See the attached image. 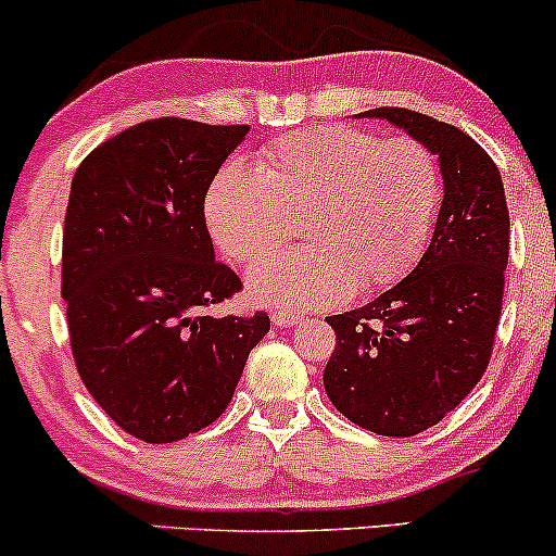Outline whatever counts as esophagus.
<instances>
[{
    "label": "esophagus",
    "mask_w": 556,
    "mask_h": 556,
    "mask_svg": "<svg viewBox=\"0 0 556 556\" xmlns=\"http://www.w3.org/2000/svg\"><path fill=\"white\" fill-rule=\"evenodd\" d=\"M271 320H274V326H279V329H292V326H298L303 318H300L298 313L274 311V313H271Z\"/></svg>",
    "instance_id": "34e87169"
}]
</instances>
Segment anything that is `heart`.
<instances>
[{"label": "heart", "instance_id": "heart-1", "mask_svg": "<svg viewBox=\"0 0 556 556\" xmlns=\"http://www.w3.org/2000/svg\"><path fill=\"white\" fill-rule=\"evenodd\" d=\"M440 191L438 160L417 139L313 126L266 147L258 168L223 165L204 217L238 264L277 251L300 219L303 249L261 261L249 285L264 303L313 311L404 277L422 256Z\"/></svg>", "mask_w": 556, "mask_h": 556}]
</instances>
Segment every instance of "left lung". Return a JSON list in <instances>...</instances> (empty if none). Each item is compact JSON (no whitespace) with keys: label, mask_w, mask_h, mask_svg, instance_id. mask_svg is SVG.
Returning a JSON list of instances; mask_svg holds the SVG:
<instances>
[{"label":"left lung","mask_w":556,"mask_h":556,"mask_svg":"<svg viewBox=\"0 0 556 556\" xmlns=\"http://www.w3.org/2000/svg\"><path fill=\"white\" fill-rule=\"evenodd\" d=\"M438 157L443 204L409 277L357 311L329 316L337 350L324 370L331 404L354 425L412 434L471 393L503 313L510 214L497 165L469 134L406 109H372Z\"/></svg>","instance_id":"obj_1"}]
</instances>
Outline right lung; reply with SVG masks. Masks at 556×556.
<instances>
[{"mask_svg":"<svg viewBox=\"0 0 556 556\" xmlns=\"http://www.w3.org/2000/svg\"><path fill=\"white\" fill-rule=\"evenodd\" d=\"M249 126L152 118L90 152L72 178L62 298L79 378L144 443H176L230 404L269 316H204L240 290L214 261L204 197Z\"/></svg>","mask_w":556,"mask_h":556,"instance_id":"add662e5","label":"right lung"}]
</instances>
